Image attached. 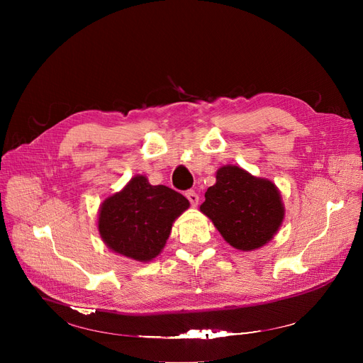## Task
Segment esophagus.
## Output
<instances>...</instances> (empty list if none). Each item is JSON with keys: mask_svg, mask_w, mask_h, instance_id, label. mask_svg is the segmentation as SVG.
<instances>
[{"mask_svg": "<svg viewBox=\"0 0 363 363\" xmlns=\"http://www.w3.org/2000/svg\"><path fill=\"white\" fill-rule=\"evenodd\" d=\"M186 199L189 200L191 206H194V207L199 204V201H200V196H199V194H196L195 191H188V192H186Z\"/></svg>", "mask_w": 363, "mask_h": 363, "instance_id": "34e87169", "label": "esophagus"}]
</instances>
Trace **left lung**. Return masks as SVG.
Listing matches in <instances>:
<instances>
[{"label":"left lung","instance_id":"obj_1","mask_svg":"<svg viewBox=\"0 0 363 363\" xmlns=\"http://www.w3.org/2000/svg\"><path fill=\"white\" fill-rule=\"evenodd\" d=\"M204 196L200 211L239 251L267 245L283 224L284 204L277 186L236 164L219 168L215 184Z\"/></svg>","mask_w":363,"mask_h":363}]
</instances>
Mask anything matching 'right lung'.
Listing matches in <instances>:
<instances>
[{"label": "right lung", "instance_id": "1", "mask_svg": "<svg viewBox=\"0 0 363 363\" xmlns=\"http://www.w3.org/2000/svg\"><path fill=\"white\" fill-rule=\"evenodd\" d=\"M188 207L182 194L163 184L152 186L138 174L101 203L98 232L116 255L145 263L160 255L174 221Z\"/></svg>", "mask_w": 363, "mask_h": 363}]
</instances>
